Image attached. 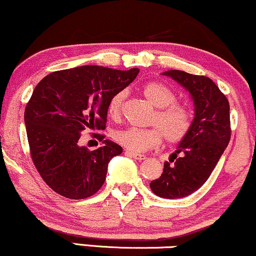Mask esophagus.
<instances>
[{
    "label": "esophagus",
    "instance_id": "esophagus-1",
    "mask_svg": "<svg viewBox=\"0 0 256 256\" xmlns=\"http://www.w3.org/2000/svg\"><path fill=\"white\" fill-rule=\"evenodd\" d=\"M126 154H127V156H129L134 158V159L138 160V162H142V160L146 159V156H144V154H136V153L130 152V150H126Z\"/></svg>",
    "mask_w": 256,
    "mask_h": 256
}]
</instances>
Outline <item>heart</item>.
<instances>
[{
    "instance_id": "1",
    "label": "heart",
    "mask_w": 256,
    "mask_h": 256,
    "mask_svg": "<svg viewBox=\"0 0 256 256\" xmlns=\"http://www.w3.org/2000/svg\"><path fill=\"white\" fill-rule=\"evenodd\" d=\"M142 94L148 102L158 108L150 121L156 127L120 129L114 133V140L135 153L159 146L164 138L168 144H178L184 140L192 128L194 116L186 106L176 103L178 97L174 91L160 82H150L144 85ZM124 96V91H120L110 100L108 104L110 118H120Z\"/></svg>"
}]
</instances>
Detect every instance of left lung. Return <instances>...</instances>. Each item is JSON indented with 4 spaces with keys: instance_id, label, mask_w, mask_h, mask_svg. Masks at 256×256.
<instances>
[{
    "instance_id": "obj_1",
    "label": "left lung",
    "mask_w": 256,
    "mask_h": 256,
    "mask_svg": "<svg viewBox=\"0 0 256 256\" xmlns=\"http://www.w3.org/2000/svg\"><path fill=\"white\" fill-rule=\"evenodd\" d=\"M162 74L185 88L194 104L190 133L164 164L162 174L150 184L153 194L176 200L197 191L215 168L232 135L230 108L228 98L209 77L179 70Z\"/></svg>"
}]
</instances>
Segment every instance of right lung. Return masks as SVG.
Here are the masks:
<instances>
[{"label":"right lung","instance_id":"add662e5","mask_svg":"<svg viewBox=\"0 0 256 256\" xmlns=\"http://www.w3.org/2000/svg\"><path fill=\"white\" fill-rule=\"evenodd\" d=\"M138 71L86 65L52 72L36 85L24 109L28 144L38 172L56 194L84 200L102 188L108 164L122 147L100 134H94L103 141L94 150L78 141L84 129H106L110 100Z\"/></svg>","mask_w":256,"mask_h":256}]
</instances>
